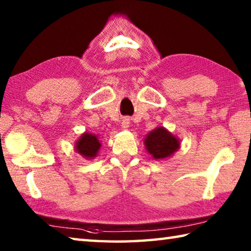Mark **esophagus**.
Returning a JSON list of instances; mask_svg holds the SVG:
<instances>
[{
    "instance_id": "obj_1",
    "label": "esophagus",
    "mask_w": 251,
    "mask_h": 251,
    "mask_svg": "<svg viewBox=\"0 0 251 251\" xmlns=\"http://www.w3.org/2000/svg\"><path fill=\"white\" fill-rule=\"evenodd\" d=\"M130 126V119L129 118H125L122 120V129H128Z\"/></svg>"
}]
</instances>
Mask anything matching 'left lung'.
Instances as JSON below:
<instances>
[{
  "instance_id": "left-lung-1",
  "label": "left lung",
  "mask_w": 251,
  "mask_h": 251,
  "mask_svg": "<svg viewBox=\"0 0 251 251\" xmlns=\"http://www.w3.org/2000/svg\"><path fill=\"white\" fill-rule=\"evenodd\" d=\"M148 152L155 160H163L173 155L179 149L178 139L163 126L152 130L144 139Z\"/></svg>"
}]
</instances>
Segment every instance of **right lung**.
Wrapping results in <instances>:
<instances>
[{
  "instance_id": "right-lung-1",
  "label": "right lung",
  "mask_w": 251,
  "mask_h": 251,
  "mask_svg": "<svg viewBox=\"0 0 251 251\" xmlns=\"http://www.w3.org/2000/svg\"><path fill=\"white\" fill-rule=\"evenodd\" d=\"M100 147L101 143L97 135L85 132L81 134V137L79 138V140L76 142L75 149H76V151L79 154L85 157V159L91 160L98 154Z\"/></svg>"
}]
</instances>
